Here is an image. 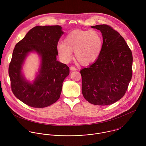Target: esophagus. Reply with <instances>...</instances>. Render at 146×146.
I'll return each instance as SVG.
<instances>
[{
    "mask_svg": "<svg viewBox=\"0 0 146 146\" xmlns=\"http://www.w3.org/2000/svg\"><path fill=\"white\" fill-rule=\"evenodd\" d=\"M70 69L71 71H75V70H77V68H76V67H74V66H71V67H70Z\"/></svg>",
    "mask_w": 146,
    "mask_h": 146,
    "instance_id": "obj_1",
    "label": "esophagus"
}]
</instances>
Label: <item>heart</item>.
<instances>
[{
  "instance_id": "b5f03b06",
  "label": "heart",
  "mask_w": 146,
  "mask_h": 146,
  "mask_svg": "<svg viewBox=\"0 0 146 146\" xmlns=\"http://www.w3.org/2000/svg\"><path fill=\"white\" fill-rule=\"evenodd\" d=\"M103 46L101 34L96 30H76L70 32L63 43L57 45V52L63 62H69L75 52L76 61L82 65L94 62L100 57Z\"/></svg>"
}]
</instances>
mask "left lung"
<instances>
[{"mask_svg": "<svg viewBox=\"0 0 146 146\" xmlns=\"http://www.w3.org/2000/svg\"><path fill=\"white\" fill-rule=\"evenodd\" d=\"M91 27L101 31L103 46L96 62L80 71L82 93L92 104H113L125 95L131 79L132 53L122 36L110 26Z\"/></svg>", "mask_w": 146, "mask_h": 146, "instance_id": "1", "label": "left lung"}]
</instances>
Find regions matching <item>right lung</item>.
Masks as SVG:
<instances>
[{
	"label": "right lung",
	"instance_id": "add662e5",
	"mask_svg": "<svg viewBox=\"0 0 146 146\" xmlns=\"http://www.w3.org/2000/svg\"><path fill=\"white\" fill-rule=\"evenodd\" d=\"M63 34L58 25L38 26L15 45L8 73L13 93L25 104L44 108L60 98L63 82L70 74L69 67L57 61V44ZM32 51L40 56L41 62L39 74L30 84L23 77L21 69L26 56Z\"/></svg>",
	"mask_w": 146,
	"mask_h": 146
}]
</instances>
